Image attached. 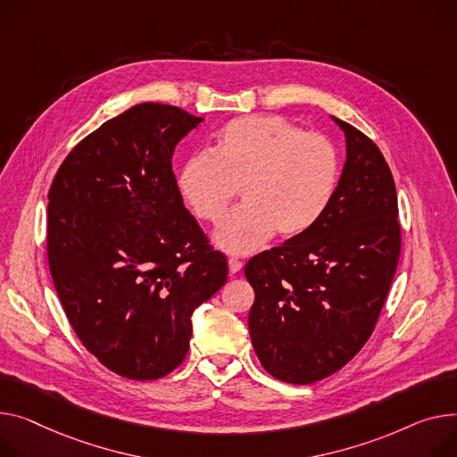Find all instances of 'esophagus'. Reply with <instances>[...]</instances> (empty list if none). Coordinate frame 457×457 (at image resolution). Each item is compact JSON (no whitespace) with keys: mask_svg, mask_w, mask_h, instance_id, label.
Instances as JSON below:
<instances>
[{"mask_svg":"<svg viewBox=\"0 0 457 457\" xmlns=\"http://www.w3.org/2000/svg\"><path fill=\"white\" fill-rule=\"evenodd\" d=\"M242 270V261H238V259H229V273L231 276H235V273H238Z\"/></svg>","mask_w":457,"mask_h":457,"instance_id":"obj_1","label":"esophagus"}]
</instances>
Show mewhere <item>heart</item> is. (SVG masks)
I'll return each instance as SVG.
<instances>
[{"instance_id":"heart-1","label":"heart","mask_w":457,"mask_h":457,"mask_svg":"<svg viewBox=\"0 0 457 457\" xmlns=\"http://www.w3.org/2000/svg\"><path fill=\"white\" fill-rule=\"evenodd\" d=\"M340 179V158L323 134H305L281 115L231 119L212 152L200 150L178 172V189L198 220L219 224L237 191L245 205L219 228L217 245L250 253L278 233L297 238L325 215Z\"/></svg>"}]
</instances>
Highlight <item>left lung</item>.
Masks as SVG:
<instances>
[{
    "instance_id": "1",
    "label": "left lung",
    "mask_w": 457,
    "mask_h": 457,
    "mask_svg": "<svg viewBox=\"0 0 457 457\" xmlns=\"http://www.w3.org/2000/svg\"><path fill=\"white\" fill-rule=\"evenodd\" d=\"M347 162L328 209L305 235L252 257L248 316L262 368L288 384L342 370L375 330L401 257L397 191L380 148L334 117Z\"/></svg>"
}]
</instances>
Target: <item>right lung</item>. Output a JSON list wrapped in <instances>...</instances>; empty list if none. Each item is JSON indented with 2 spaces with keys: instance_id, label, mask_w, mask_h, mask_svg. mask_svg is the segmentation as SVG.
<instances>
[{
  "instance_id": "add662e5",
  "label": "right lung",
  "mask_w": 457,
  "mask_h": 457,
  "mask_svg": "<svg viewBox=\"0 0 457 457\" xmlns=\"http://www.w3.org/2000/svg\"><path fill=\"white\" fill-rule=\"evenodd\" d=\"M143 103L86 136L49 189L47 261L62 309L110 371L156 380L189 351L191 314L228 279V259L186 209L178 141L202 123Z\"/></svg>"
}]
</instances>
